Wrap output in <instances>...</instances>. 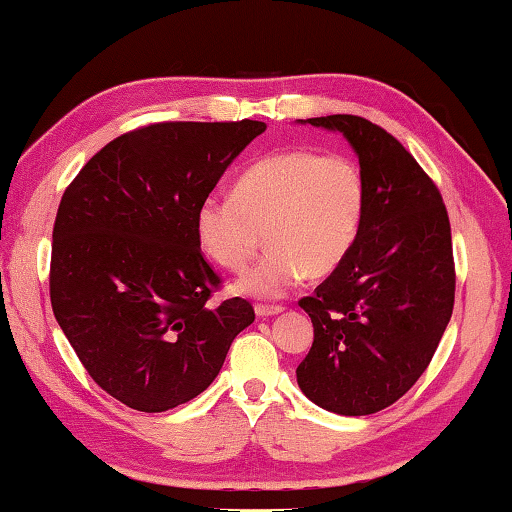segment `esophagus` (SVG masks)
<instances>
[{"label": "esophagus", "mask_w": 512, "mask_h": 512, "mask_svg": "<svg viewBox=\"0 0 512 512\" xmlns=\"http://www.w3.org/2000/svg\"><path fill=\"white\" fill-rule=\"evenodd\" d=\"M284 311V306H271V304H257L255 313L257 318H273V315H280Z\"/></svg>", "instance_id": "esophagus-1"}]
</instances>
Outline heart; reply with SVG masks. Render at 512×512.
Returning <instances> with one entry per match:
<instances>
[{
  "label": "heart",
  "mask_w": 512,
  "mask_h": 512,
  "mask_svg": "<svg viewBox=\"0 0 512 512\" xmlns=\"http://www.w3.org/2000/svg\"><path fill=\"white\" fill-rule=\"evenodd\" d=\"M367 185L347 154L304 147L266 154L248 165L232 194H208L194 212V232L210 259L241 271L262 244L268 253L248 268L235 291L280 300L306 275L336 271L358 244Z\"/></svg>",
  "instance_id": "b5f03b06"
}]
</instances>
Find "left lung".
<instances>
[{"instance_id":"left-lung-1","label":"left lung","mask_w":512,"mask_h":512,"mask_svg":"<svg viewBox=\"0 0 512 512\" xmlns=\"http://www.w3.org/2000/svg\"><path fill=\"white\" fill-rule=\"evenodd\" d=\"M340 132L356 152L367 212L345 264L300 300L313 345L297 385L327 412L385 410L430 365L454 306L448 210L414 156L369 120L349 114L297 120Z\"/></svg>"}]
</instances>
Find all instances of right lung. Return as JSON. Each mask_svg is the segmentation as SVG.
Masks as SVG:
<instances>
[{"instance_id": "obj_1", "label": "right lung", "mask_w": 512, "mask_h": 512, "mask_svg": "<svg viewBox=\"0 0 512 512\" xmlns=\"http://www.w3.org/2000/svg\"><path fill=\"white\" fill-rule=\"evenodd\" d=\"M266 123H156L118 136L60 201L51 306L89 376L138 412H167L217 378L255 311L208 304L219 277L194 212Z\"/></svg>"}]
</instances>
